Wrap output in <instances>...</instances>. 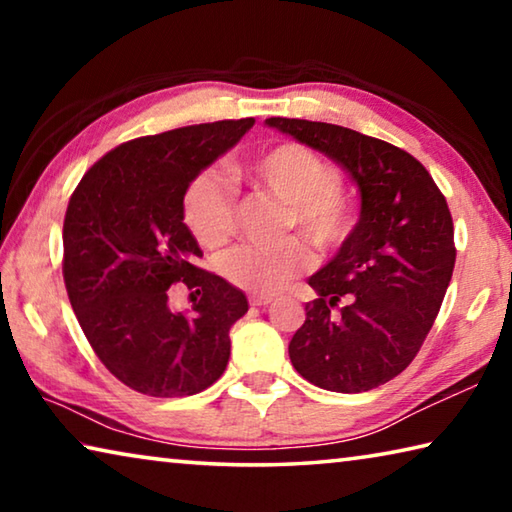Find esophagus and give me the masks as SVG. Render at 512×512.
Returning a JSON list of instances; mask_svg holds the SVG:
<instances>
[{
    "label": "esophagus",
    "instance_id": "1",
    "mask_svg": "<svg viewBox=\"0 0 512 512\" xmlns=\"http://www.w3.org/2000/svg\"><path fill=\"white\" fill-rule=\"evenodd\" d=\"M248 302L253 307H266V305H271V302H273V296H259V293H253V296L248 298Z\"/></svg>",
    "mask_w": 512,
    "mask_h": 512
}]
</instances>
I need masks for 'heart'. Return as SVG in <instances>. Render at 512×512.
Returning <instances> with one entry per match:
<instances>
[{
	"mask_svg": "<svg viewBox=\"0 0 512 512\" xmlns=\"http://www.w3.org/2000/svg\"><path fill=\"white\" fill-rule=\"evenodd\" d=\"M250 185L284 203V225H296L318 250L336 248L348 237L352 210L341 192V173L323 155L300 142L268 149L248 169ZM185 223L205 248H221L237 232V194L219 169H203L187 185ZM307 246L298 237L273 244H246L223 257L221 271L244 291L273 296L309 266Z\"/></svg>",
	"mask_w": 512,
	"mask_h": 512,
	"instance_id": "heart-1",
	"label": "heart"
}]
</instances>
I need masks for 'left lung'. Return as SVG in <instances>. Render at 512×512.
Segmentation results:
<instances>
[{"label": "left lung", "mask_w": 512, "mask_h": 512, "mask_svg": "<svg viewBox=\"0 0 512 512\" xmlns=\"http://www.w3.org/2000/svg\"><path fill=\"white\" fill-rule=\"evenodd\" d=\"M268 126L323 151L361 192V219L309 287L293 334V368L334 393L372 391L409 366L452 280L456 246L447 201L429 171L397 146L325 121L271 117Z\"/></svg>", "instance_id": "1"}]
</instances>
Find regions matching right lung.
I'll list each match as a JSON object with an SVG mask.
<instances>
[{"mask_svg":"<svg viewBox=\"0 0 512 512\" xmlns=\"http://www.w3.org/2000/svg\"><path fill=\"white\" fill-rule=\"evenodd\" d=\"M255 124L225 119L119 144L85 171L63 223V277L85 339L121 384L149 397L205 391L230 359V327L246 296L198 266L203 250L183 223L198 171ZM193 291L185 315L175 284Z\"/></svg>","mask_w":512,"mask_h":512,"instance_id":"1","label":"right lung"}]
</instances>
